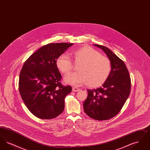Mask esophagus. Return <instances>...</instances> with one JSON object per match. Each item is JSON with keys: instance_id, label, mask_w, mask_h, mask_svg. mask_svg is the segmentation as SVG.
I'll return each mask as SVG.
<instances>
[{"instance_id": "obj_1", "label": "esophagus", "mask_w": 150, "mask_h": 150, "mask_svg": "<svg viewBox=\"0 0 150 150\" xmlns=\"http://www.w3.org/2000/svg\"><path fill=\"white\" fill-rule=\"evenodd\" d=\"M72 91L73 92H79V91H80V89H79L77 87H73L72 89Z\"/></svg>"}]
</instances>
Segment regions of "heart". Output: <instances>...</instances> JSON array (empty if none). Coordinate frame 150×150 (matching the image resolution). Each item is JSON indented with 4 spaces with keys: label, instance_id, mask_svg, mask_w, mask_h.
I'll return each mask as SVG.
<instances>
[{
    "label": "heart",
    "instance_id": "b5f03b06",
    "mask_svg": "<svg viewBox=\"0 0 150 150\" xmlns=\"http://www.w3.org/2000/svg\"><path fill=\"white\" fill-rule=\"evenodd\" d=\"M70 57L75 64H79L78 72L66 75L64 78L66 83L72 86L86 83L89 87L96 88L103 85L108 78L112 70L111 61L97 50L83 45L72 50ZM56 66L64 74H68L73 68L70 57L64 54L57 57Z\"/></svg>",
    "mask_w": 150,
    "mask_h": 150
}]
</instances>
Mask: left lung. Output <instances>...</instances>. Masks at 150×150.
<instances>
[{
    "instance_id": "left-lung-1",
    "label": "left lung",
    "mask_w": 150,
    "mask_h": 150,
    "mask_svg": "<svg viewBox=\"0 0 150 150\" xmlns=\"http://www.w3.org/2000/svg\"><path fill=\"white\" fill-rule=\"evenodd\" d=\"M94 46L103 50L111 61L112 70L102 86L88 89V97L83 103L86 114L97 120H106L114 117L121 110L128 98L131 82L124 62L107 47Z\"/></svg>"
}]
</instances>
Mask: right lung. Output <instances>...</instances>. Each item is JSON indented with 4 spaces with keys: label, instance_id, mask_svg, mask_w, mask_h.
<instances>
[{
    "label": "right lung",
    "instance_id": "1",
    "mask_svg": "<svg viewBox=\"0 0 150 150\" xmlns=\"http://www.w3.org/2000/svg\"><path fill=\"white\" fill-rule=\"evenodd\" d=\"M72 43H50L31 54L22 66L19 92L25 105L36 117L50 119L61 114L64 98L71 86L60 83L61 74L56 66L57 57Z\"/></svg>",
    "mask_w": 150,
    "mask_h": 150
}]
</instances>
